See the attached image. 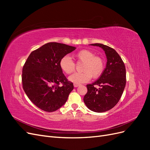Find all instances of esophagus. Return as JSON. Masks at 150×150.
<instances>
[{
  "mask_svg": "<svg viewBox=\"0 0 150 150\" xmlns=\"http://www.w3.org/2000/svg\"><path fill=\"white\" fill-rule=\"evenodd\" d=\"M80 86V84H77V83H74V86L75 88L78 87V86Z\"/></svg>",
  "mask_w": 150,
  "mask_h": 150,
  "instance_id": "1",
  "label": "esophagus"
}]
</instances>
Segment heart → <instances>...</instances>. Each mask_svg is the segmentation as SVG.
<instances>
[{
	"label": "heart",
	"instance_id": "heart-1",
	"mask_svg": "<svg viewBox=\"0 0 150 150\" xmlns=\"http://www.w3.org/2000/svg\"><path fill=\"white\" fill-rule=\"evenodd\" d=\"M75 57L80 62L84 64L81 68L82 72H76L69 77L72 83L80 84L89 81L91 77L97 78L101 76L104 68V62L103 59L94 55V54L87 49H83L77 52ZM61 70L67 74L72 73L75 71L76 65L69 56L62 57L59 61Z\"/></svg>",
	"mask_w": 150,
	"mask_h": 150
}]
</instances>
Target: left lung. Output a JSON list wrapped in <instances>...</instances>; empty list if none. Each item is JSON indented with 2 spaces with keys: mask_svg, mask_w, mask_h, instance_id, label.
<instances>
[{
  "mask_svg": "<svg viewBox=\"0 0 150 150\" xmlns=\"http://www.w3.org/2000/svg\"><path fill=\"white\" fill-rule=\"evenodd\" d=\"M91 45L104 50L107 63L99 79L93 84L86 85L88 93L83 100L90 110L103 112L111 110L120 101L126 83V68L122 59L114 49L99 43ZM96 85L100 86L99 88L95 87Z\"/></svg>",
  "mask_w": 150,
  "mask_h": 150,
  "instance_id": "left-lung-1",
  "label": "left lung"
}]
</instances>
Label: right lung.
<instances>
[{
	"mask_svg": "<svg viewBox=\"0 0 150 150\" xmlns=\"http://www.w3.org/2000/svg\"><path fill=\"white\" fill-rule=\"evenodd\" d=\"M76 49L64 44L49 42L32 52L25 61L22 68V87L40 110L55 111L67 101L74 86L62 73L59 61Z\"/></svg>",
	"mask_w": 150,
	"mask_h": 150,
	"instance_id": "add662e5",
	"label": "right lung"
}]
</instances>
